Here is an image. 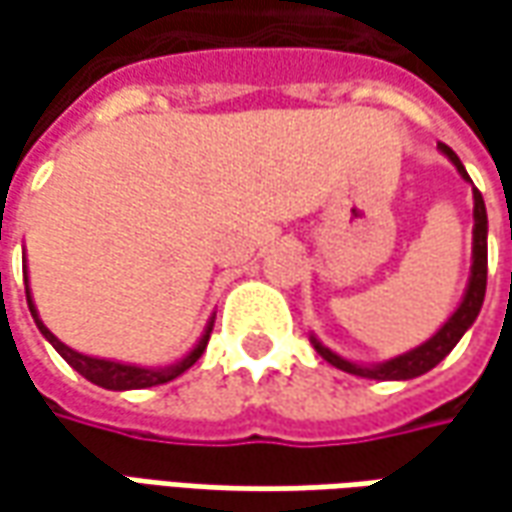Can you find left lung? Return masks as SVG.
Returning a JSON list of instances; mask_svg holds the SVG:
<instances>
[{
	"label": "left lung",
	"mask_w": 512,
	"mask_h": 512,
	"mask_svg": "<svg viewBox=\"0 0 512 512\" xmlns=\"http://www.w3.org/2000/svg\"><path fill=\"white\" fill-rule=\"evenodd\" d=\"M439 150L453 162V168L459 170V176H462L464 182H470L462 159L447 148V145H442V142H439ZM484 290H487V207H484L482 193L473 187V265H470V279H467V287H464V296L459 307L450 313V319L427 342L413 347V350H407L402 356H393V359L379 364L350 362V359H344L339 353H333L330 347H325L313 333H310V344L316 347V353L325 362L339 367L344 373H353V376H362V379H376V382H407V379H416V376H422L427 370H433L459 344V339L473 327L479 310H482Z\"/></svg>",
	"instance_id": "left-lung-1"
}]
</instances>
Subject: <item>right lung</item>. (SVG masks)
<instances>
[{"mask_svg": "<svg viewBox=\"0 0 512 512\" xmlns=\"http://www.w3.org/2000/svg\"><path fill=\"white\" fill-rule=\"evenodd\" d=\"M22 273H25V293H28L30 316H33L36 327H39V333H42V336L56 347V353H59V356H62V359H65L76 373H82L88 382L99 384V387H105V390H145V387H156V384L173 382L176 376H182L185 370H190L193 364L199 362V356L205 353L207 339H210L213 322H216V313H213V316L207 319L205 333L199 336V342L193 344L179 362L168 364V367H142V364L99 359V356H88V353L73 350V347H68L62 339H56V336L50 333L48 327H45V322L39 319V310H36V305H33V293H30V282H28V262H25V259H22Z\"/></svg>", "mask_w": 512, "mask_h": 512, "instance_id": "add662e5", "label": "right lung"}]
</instances>
